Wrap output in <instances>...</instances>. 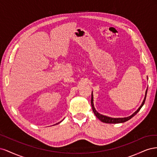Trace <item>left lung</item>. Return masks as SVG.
I'll return each mask as SVG.
<instances>
[{
    "mask_svg": "<svg viewBox=\"0 0 157 157\" xmlns=\"http://www.w3.org/2000/svg\"><path fill=\"white\" fill-rule=\"evenodd\" d=\"M92 92V99H91V105H92V111L94 112V113L95 114V115L98 118L99 121H101L105 123H108V124H118V123H122V122H125L128 121H129L130 119L134 117L136 114L140 111V110L141 109V108L143 107V105H144L145 101V99H146V96H147V88L145 91V98L144 99V101L142 102L141 105H140V107L137 109V111H136L134 113L132 114V115L127 117H124V118H112V117H109L105 115H103L99 113L96 110V109L94 107V96H93V93Z\"/></svg>",
    "mask_w": 157,
    "mask_h": 157,
    "instance_id": "1",
    "label": "left lung"
}]
</instances>
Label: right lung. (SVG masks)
Instances as JSON below:
<instances>
[{"mask_svg":"<svg viewBox=\"0 0 157 157\" xmlns=\"http://www.w3.org/2000/svg\"><path fill=\"white\" fill-rule=\"evenodd\" d=\"M59 124V122H58V123H57V124Z\"/></svg>","mask_w":157,"mask_h":157,"instance_id":"add662e5","label":"right lung"}]
</instances>
